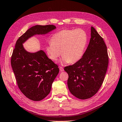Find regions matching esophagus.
Masks as SVG:
<instances>
[{
	"label": "esophagus",
	"mask_w": 122,
	"mask_h": 122,
	"mask_svg": "<svg viewBox=\"0 0 122 122\" xmlns=\"http://www.w3.org/2000/svg\"><path fill=\"white\" fill-rule=\"evenodd\" d=\"M60 70L61 72H62V71H64V70L63 68L61 67H60Z\"/></svg>",
	"instance_id": "34e87169"
}]
</instances>
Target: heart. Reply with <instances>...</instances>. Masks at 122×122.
<instances>
[{"mask_svg": "<svg viewBox=\"0 0 122 122\" xmlns=\"http://www.w3.org/2000/svg\"><path fill=\"white\" fill-rule=\"evenodd\" d=\"M46 47L49 57L56 61L61 54L62 64H74L82 58L87 43V36L82 29H65L55 34Z\"/></svg>", "mask_w": 122, "mask_h": 122, "instance_id": "heart-1", "label": "heart"}]
</instances>
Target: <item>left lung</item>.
Wrapping results in <instances>:
<instances>
[{
	"mask_svg": "<svg viewBox=\"0 0 122 122\" xmlns=\"http://www.w3.org/2000/svg\"><path fill=\"white\" fill-rule=\"evenodd\" d=\"M91 39L83 56L64 68L68 74V86L76 98L84 100L96 94L104 80L108 65L107 47L103 38L91 27Z\"/></svg>",
	"mask_w": 122,
	"mask_h": 122,
	"instance_id": "left-lung-1",
	"label": "left lung"
}]
</instances>
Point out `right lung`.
<instances>
[{
	"label": "right lung",
	"instance_id": "right-lung-1",
	"mask_svg": "<svg viewBox=\"0 0 122 122\" xmlns=\"http://www.w3.org/2000/svg\"><path fill=\"white\" fill-rule=\"evenodd\" d=\"M55 29L56 26L53 25H36L28 29L17 41L11 57V66L18 86L32 101L42 100L50 93L60 69L43 50L29 52L23 44L33 36L46 35Z\"/></svg>",
	"mask_w": 122,
	"mask_h": 122
}]
</instances>
